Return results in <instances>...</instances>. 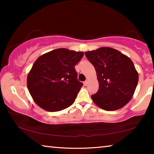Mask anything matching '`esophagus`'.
<instances>
[{"instance_id":"34e87169","label":"esophagus","mask_w":154,"mask_h":154,"mask_svg":"<svg viewBox=\"0 0 154 154\" xmlns=\"http://www.w3.org/2000/svg\"><path fill=\"white\" fill-rule=\"evenodd\" d=\"M83 85H84L85 86H87L88 85V81H85V82H83Z\"/></svg>"}]
</instances>
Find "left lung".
<instances>
[{
	"label": "left lung",
	"instance_id": "left-lung-1",
	"mask_svg": "<svg viewBox=\"0 0 154 154\" xmlns=\"http://www.w3.org/2000/svg\"><path fill=\"white\" fill-rule=\"evenodd\" d=\"M94 66L99 83L98 92L91 96L93 102L106 111L123 107L136 90L139 74L128 57L107 47L85 51Z\"/></svg>",
	"mask_w": 154,
	"mask_h": 154
}]
</instances>
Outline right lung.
I'll list each match as a JSON object with an SVG mask.
<instances>
[{"instance_id": "1", "label": "right lung", "mask_w": 154, "mask_h": 154, "mask_svg": "<svg viewBox=\"0 0 154 154\" xmlns=\"http://www.w3.org/2000/svg\"><path fill=\"white\" fill-rule=\"evenodd\" d=\"M83 56V51L60 48L38 57L27 77L28 89L36 105L55 112L74 103L83 86L75 66Z\"/></svg>"}]
</instances>
